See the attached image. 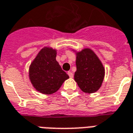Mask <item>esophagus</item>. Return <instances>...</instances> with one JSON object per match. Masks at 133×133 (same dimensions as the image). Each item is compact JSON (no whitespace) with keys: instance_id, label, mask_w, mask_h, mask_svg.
Returning a JSON list of instances; mask_svg holds the SVG:
<instances>
[{"instance_id":"obj_1","label":"esophagus","mask_w":133,"mask_h":133,"mask_svg":"<svg viewBox=\"0 0 133 133\" xmlns=\"http://www.w3.org/2000/svg\"><path fill=\"white\" fill-rule=\"evenodd\" d=\"M68 75H69V77H70V78H72L73 77V74H72V72L70 71L68 72Z\"/></svg>"}]
</instances>
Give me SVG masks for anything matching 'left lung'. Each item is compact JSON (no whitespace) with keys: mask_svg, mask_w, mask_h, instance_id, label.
Instances as JSON below:
<instances>
[{"mask_svg":"<svg viewBox=\"0 0 133 133\" xmlns=\"http://www.w3.org/2000/svg\"><path fill=\"white\" fill-rule=\"evenodd\" d=\"M75 80L81 90L94 93L100 88L104 77V68L97 55L89 49L77 54Z\"/></svg>","mask_w":133,"mask_h":133,"instance_id":"8db88e82","label":"left lung"}]
</instances>
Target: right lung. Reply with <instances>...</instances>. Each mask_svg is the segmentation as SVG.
Instances as JSON below:
<instances>
[{
	"mask_svg": "<svg viewBox=\"0 0 133 133\" xmlns=\"http://www.w3.org/2000/svg\"><path fill=\"white\" fill-rule=\"evenodd\" d=\"M56 51L51 48L42 49L29 68V78L34 88L41 93L56 92L69 76L56 60Z\"/></svg>",
	"mask_w": 133,
	"mask_h": 133,
	"instance_id": "right-lung-1",
	"label": "right lung"
}]
</instances>
